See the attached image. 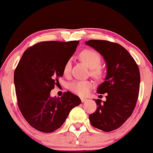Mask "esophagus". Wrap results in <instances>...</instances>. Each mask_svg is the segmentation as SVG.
<instances>
[{"label": "esophagus", "instance_id": "esophagus-1", "mask_svg": "<svg viewBox=\"0 0 153 153\" xmlns=\"http://www.w3.org/2000/svg\"><path fill=\"white\" fill-rule=\"evenodd\" d=\"M81 101H82V103H84V102H85V101H88V99H85V98H81Z\"/></svg>", "mask_w": 153, "mask_h": 153}]
</instances>
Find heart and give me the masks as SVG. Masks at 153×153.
Returning a JSON list of instances; mask_svg holds the SVG:
<instances>
[{
    "instance_id": "b5f03b06",
    "label": "heart",
    "mask_w": 153,
    "mask_h": 153,
    "mask_svg": "<svg viewBox=\"0 0 153 153\" xmlns=\"http://www.w3.org/2000/svg\"><path fill=\"white\" fill-rule=\"evenodd\" d=\"M81 60L91 69V73L95 78H99L103 75V69L99 65L101 63V56L96 51L92 50H84L79 54ZM71 61H67L63 68V73L68 75L71 73ZM93 87L92 82L90 80H75L70 84V89L79 96H85Z\"/></svg>"
}]
</instances>
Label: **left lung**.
Segmentation results:
<instances>
[{
  "label": "left lung",
  "instance_id": "1",
  "mask_svg": "<svg viewBox=\"0 0 153 153\" xmlns=\"http://www.w3.org/2000/svg\"><path fill=\"white\" fill-rule=\"evenodd\" d=\"M97 51L106 64V78L98 94H107L106 101L95 99L97 108L89 116L93 127L103 131L118 129L132 114L138 99L140 74L128 51L120 45L105 40L85 42Z\"/></svg>",
  "mask_w": 153,
  "mask_h": 153
}]
</instances>
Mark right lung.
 <instances>
[{"label": "right lung", "instance_id": "right-lung-1", "mask_svg": "<svg viewBox=\"0 0 153 153\" xmlns=\"http://www.w3.org/2000/svg\"><path fill=\"white\" fill-rule=\"evenodd\" d=\"M78 43L50 41L36 44L24 52L16 68L14 84L19 109L36 130L50 133L59 129L70 111L81 103L78 96L69 91L60 98L50 96Z\"/></svg>", "mask_w": 153, "mask_h": 153}]
</instances>
